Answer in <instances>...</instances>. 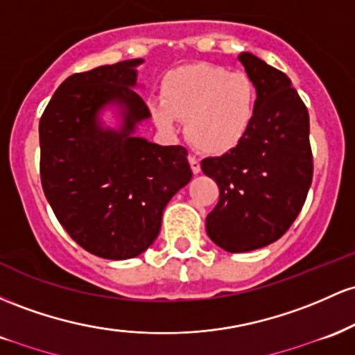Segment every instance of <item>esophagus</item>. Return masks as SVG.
I'll list each match as a JSON object with an SVG mask.
<instances>
[{
	"label": "esophagus",
	"instance_id": "obj_1",
	"mask_svg": "<svg viewBox=\"0 0 355 355\" xmlns=\"http://www.w3.org/2000/svg\"><path fill=\"white\" fill-rule=\"evenodd\" d=\"M189 164H191V169H193L194 174H199L201 173V164H199V159H196L194 156H189Z\"/></svg>",
	"mask_w": 355,
	"mask_h": 355
}]
</instances>
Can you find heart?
Instances as JSON below:
<instances>
[{
    "instance_id": "b5f03b06",
    "label": "heart",
    "mask_w": 355,
    "mask_h": 355,
    "mask_svg": "<svg viewBox=\"0 0 355 355\" xmlns=\"http://www.w3.org/2000/svg\"><path fill=\"white\" fill-rule=\"evenodd\" d=\"M254 107L257 89L248 73L194 63L167 75L153 115L164 130H173L176 119L186 121V135L193 146L220 156L241 144L253 124Z\"/></svg>"
}]
</instances>
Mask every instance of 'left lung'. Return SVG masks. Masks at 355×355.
Instances as JSON below:
<instances>
[{
	"mask_svg": "<svg viewBox=\"0 0 355 355\" xmlns=\"http://www.w3.org/2000/svg\"><path fill=\"white\" fill-rule=\"evenodd\" d=\"M238 60L257 89L253 124L241 144L201 169L220 188L206 218L208 236L230 253L263 248L284 236L312 184L309 110L284 71L243 51Z\"/></svg>",
	"mask_w": 355,
	"mask_h": 355,
	"instance_id": "obj_1",
	"label": "left lung"
}]
</instances>
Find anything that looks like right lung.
<instances>
[{"mask_svg": "<svg viewBox=\"0 0 355 355\" xmlns=\"http://www.w3.org/2000/svg\"><path fill=\"white\" fill-rule=\"evenodd\" d=\"M142 58L73 73L40 119V176L60 225L95 257L127 260L146 252L161 231L169 199L193 178L188 150L135 135L150 117L137 85ZM121 110L117 131L98 114Z\"/></svg>", "mask_w": 355, "mask_h": 355, "instance_id": "add662e5", "label": "right lung"}]
</instances>
